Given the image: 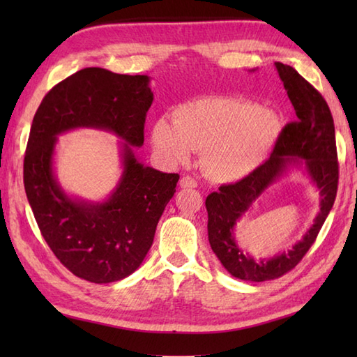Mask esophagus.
<instances>
[{"mask_svg": "<svg viewBox=\"0 0 357 357\" xmlns=\"http://www.w3.org/2000/svg\"><path fill=\"white\" fill-rule=\"evenodd\" d=\"M179 185L183 188H195V187H198V181H196L193 176L184 174V176L179 181Z\"/></svg>", "mask_w": 357, "mask_h": 357, "instance_id": "esophagus-1", "label": "esophagus"}]
</instances>
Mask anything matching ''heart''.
Returning a JSON list of instances; mask_svg holds the SVG:
<instances>
[{"instance_id":"1","label":"heart","mask_w":357,"mask_h":357,"mask_svg":"<svg viewBox=\"0 0 357 357\" xmlns=\"http://www.w3.org/2000/svg\"><path fill=\"white\" fill-rule=\"evenodd\" d=\"M279 130L276 113L253 101L202 98L179 105L173 123L159 118L151 141L172 162H185L192 150H202L204 172L218 183H233L262 164Z\"/></svg>"}]
</instances>
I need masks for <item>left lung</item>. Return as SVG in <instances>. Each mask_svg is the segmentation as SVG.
<instances>
[{
  "label": "left lung",
  "mask_w": 357,
  "mask_h": 357,
  "mask_svg": "<svg viewBox=\"0 0 357 357\" xmlns=\"http://www.w3.org/2000/svg\"><path fill=\"white\" fill-rule=\"evenodd\" d=\"M287 95L296 112V119L280 130L271 156L238 183L222 184L206 199L208 213V241L218 259L234 278L252 282L278 279L298 265L319 234L335 204L339 184V161L335 123L327 101L293 67L276 63ZM288 155L306 159L310 176L320 187L321 213L310 231L288 254L270 261H255L234 244L232 227L240 215L289 162Z\"/></svg>",
  "instance_id": "8db88e82"
}]
</instances>
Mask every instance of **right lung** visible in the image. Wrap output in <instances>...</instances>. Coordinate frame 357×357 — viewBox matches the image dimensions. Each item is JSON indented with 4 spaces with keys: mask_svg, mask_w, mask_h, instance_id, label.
I'll use <instances>...</instances> for the list:
<instances>
[{
    "mask_svg": "<svg viewBox=\"0 0 357 357\" xmlns=\"http://www.w3.org/2000/svg\"><path fill=\"white\" fill-rule=\"evenodd\" d=\"M151 101L147 75L86 67L53 86L33 116L24 153L27 199L56 259L89 282H115L139 267L179 174L144 167L126 144L125 174L112 198L98 206L72 202L51 173L56 135L100 126L139 147Z\"/></svg>",
    "mask_w": 357,
    "mask_h": 357,
    "instance_id": "1",
    "label": "right lung"
}]
</instances>
